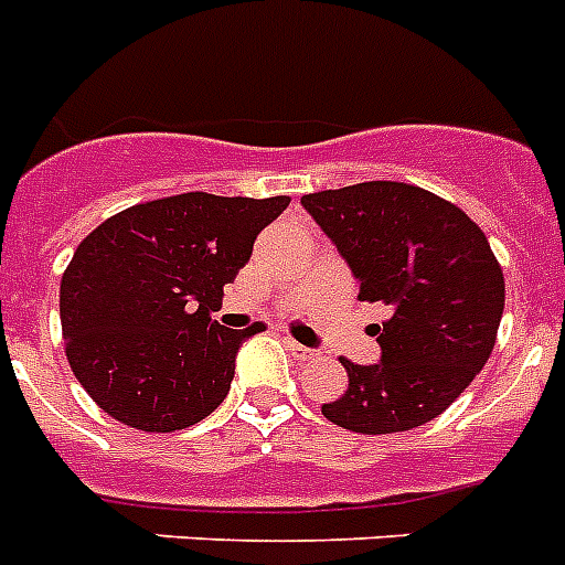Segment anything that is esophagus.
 I'll list each match as a JSON object with an SVG mask.
<instances>
[{
    "label": "esophagus",
    "instance_id": "34e87169",
    "mask_svg": "<svg viewBox=\"0 0 565 565\" xmlns=\"http://www.w3.org/2000/svg\"><path fill=\"white\" fill-rule=\"evenodd\" d=\"M287 348H290L298 360H310V356H313V348L301 345V342H296V339H290V337H287Z\"/></svg>",
    "mask_w": 565,
    "mask_h": 565
}]
</instances>
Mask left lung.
<instances>
[{
    "instance_id": "8db88e82",
    "label": "left lung",
    "mask_w": 565,
    "mask_h": 565,
    "mask_svg": "<svg viewBox=\"0 0 565 565\" xmlns=\"http://www.w3.org/2000/svg\"><path fill=\"white\" fill-rule=\"evenodd\" d=\"M301 205L380 301V362L348 371L322 415L362 435L406 433L441 415L484 369L505 310V278L490 243L458 205L406 182H360L305 194Z\"/></svg>"
}]
</instances>
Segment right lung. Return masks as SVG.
Masks as SVG:
<instances>
[{"instance_id":"obj_1","label":"right lung","mask_w":565,"mask_h":565,"mask_svg":"<svg viewBox=\"0 0 565 565\" xmlns=\"http://www.w3.org/2000/svg\"><path fill=\"white\" fill-rule=\"evenodd\" d=\"M290 196L203 191L130 205L81 241L60 281V324L77 383L141 433L200 424L226 401L237 348L260 328L211 319L223 287Z\"/></svg>"}]
</instances>
